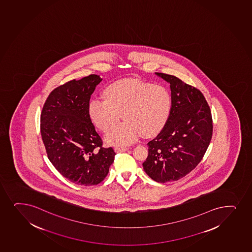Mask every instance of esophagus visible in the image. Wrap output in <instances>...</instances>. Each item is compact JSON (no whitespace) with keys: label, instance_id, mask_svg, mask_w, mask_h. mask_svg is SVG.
Instances as JSON below:
<instances>
[{"label":"esophagus","instance_id":"obj_1","mask_svg":"<svg viewBox=\"0 0 252 252\" xmlns=\"http://www.w3.org/2000/svg\"><path fill=\"white\" fill-rule=\"evenodd\" d=\"M127 147H117L115 148V151H116V153H123V152H126V151H127Z\"/></svg>","mask_w":252,"mask_h":252}]
</instances>
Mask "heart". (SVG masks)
I'll return each mask as SVG.
<instances>
[{"mask_svg":"<svg viewBox=\"0 0 252 252\" xmlns=\"http://www.w3.org/2000/svg\"><path fill=\"white\" fill-rule=\"evenodd\" d=\"M105 99L94 98L89 116L100 130H110L105 141L113 146H126L139 136L152 137L161 132L169 119L172 98L166 88L139 79H122L106 87Z\"/></svg>","mask_w":252,"mask_h":252,"instance_id":"obj_1","label":"heart"}]
</instances>
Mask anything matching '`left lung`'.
<instances>
[{"label": "left lung", "instance_id": "8db88e82", "mask_svg": "<svg viewBox=\"0 0 252 252\" xmlns=\"http://www.w3.org/2000/svg\"><path fill=\"white\" fill-rule=\"evenodd\" d=\"M170 85L172 110L164 128L147 143L143 169L158 183L177 181L200 162L212 137L211 111L203 94L177 77L155 73Z\"/></svg>", "mask_w": 252, "mask_h": 252}]
</instances>
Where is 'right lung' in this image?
<instances>
[{
  "label": "right lung",
  "instance_id": "1",
  "mask_svg": "<svg viewBox=\"0 0 252 252\" xmlns=\"http://www.w3.org/2000/svg\"><path fill=\"white\" fill-rule=\"evenodd\" d=\"M91 74L52 91L41 114V135L49 161L64 178L79 185H96L113 163L112 147L102 141L89 116L91 95L101 82Z\"/></svg>",
  "mask_w": 252,
  "mask_h": 252
}]
</instances>
